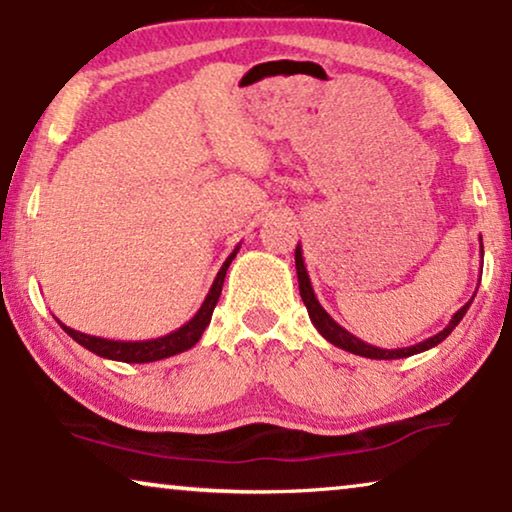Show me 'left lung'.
<instances>
[{
    "label": "left lung",
    "instance_id": "8db88e82",
    "mask_svg": "<svg viewBox=\"0 0 512 512\" xmlns=\"http://www.w3.org/2000/svg\"><path fill=\"white\" fill-rule=\"evenodd\" d=\"M480 255H482V239H480ZM294 264H297V278H299V292H301V299H304V304L308 308V318L315 325V329L320 331L322 336L327 338L331 345H336V348H343L352 352V355H359V357H369V359H403V357H410V355H417V352H424L429 348H434L441 341H445L452 334V329H455L462 318L469 311L471 301H466V304L459 308V311L452 315V320L445 325V329L438 331L436 336L427 338V341L422 343H415V345H408V348H394V350H383V348H376V345H369L364 343L362 338H357L355 334H350L348 329H343L338 322L331 318V315L325 311V308L320 306L318 297H315L313 292V285H311V278H308V271H306V264H304V255H301V246H297L294 250Z\"/></svg>",
    "mask_w": 512,
    "mask_h": 512
}]
</instances>
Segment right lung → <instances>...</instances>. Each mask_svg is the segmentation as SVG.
<instances>
[{
  "label": "right lung",
  "mask_w": 512,
  "mask_h": 512,
  "mask_svg": "<svg viewBox=\"0 0 512 512\" xmlns=\"http://www.w3.org/2000/svg\"><path fill=\"white\" fill-rule=\"evenodd\" d=\"M239 248L241 246H236L232 253H229L225 262H222L218 276H215L211 290H208V294H206L204 304H201L199 311L192 315V320H187L183 327L171 331V334H164V336H157V338H146V341H113V338L83 334V331H76V329H71L67 325H62V322L57 318L55 320L60 322V327L67 331V334L74 338L78 345H83V348H88L90 352H95V355H99V357L113 359V362L148 364V362H157V359L174 357V355H178V352L190 350L199 343L201 334H204L208 322H211L213 308L220 299L222 283H225L229 264H232V259L236 257V253H239Z\"/></svg>",
  "instance_id": "add662e5"
}]
</instances>
